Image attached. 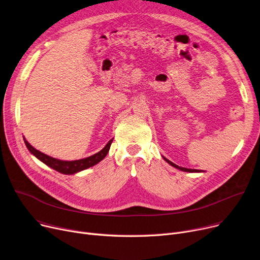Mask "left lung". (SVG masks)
<instances>
[{
    "instance_id": "obj_1",
    "label": "left lung",
    "mask_w": 260,
    "mask_h": 260,
    "mask_svg": "<svg viewBox=\"0 0 260 260\" xmlns=\"http://www.w3.org/2000/svg\"><path fill=\"white\" fill-rule=\"evenodd\" d=\"M163 158H164V157H163ZM164 160H165L168 164H170L171 166H174V167H176V168H178V169H180V170H182V171H186V172H202V170H199V169H189V168H185V167H180V166L176 165L175 163L170 162V161L167 160L166 158H164Z\"/></svg>"
}]
</instances>
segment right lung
Wrapping results in <instances>:
<instances>
[{
    "instance_id": "1",
    "label": "right lung",
    "mask_w": 260,
    "mask_h": 260,
    "mask_svg": "<svg viewBox=\"0 0 260 260\" xmlns=\"http://www.w3.org/2000/svg\"><path fill=\"white\" fill-rule=\"evenodd\" d=\"M24 141H25V144H26L27 148L29 149V151L33 155H36V157L40 161L45 163L47 166L53 168L54 170H56L63 175H73V174H76V172H78V171L84 170L86 168H90V167L96 165L97 163H99L101 160L105 159L106 155L108 154V152L110 150L113 139L110 140L108 142V144L103 147L100 151L91 155V157L80 159V160H75V161H62V160L52 158V157H50V155H47V154L41 152L40 150L34 148L26 139H24Z\"/></svg>"
}]
</instances>
